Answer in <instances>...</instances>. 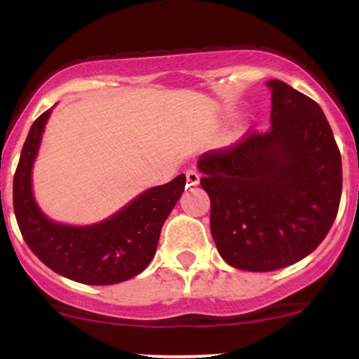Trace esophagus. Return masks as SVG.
<instances>
[{"mask_svg":"<svg viewBox=\"0 0 359 359\" xmlns=\"http://www.w3.org/2000/svg\"><path fill=\"white\" fill-rule=\"evenodd\" d=\"M186 179L187 182H189V186H198L200 184V173L196 172V170H187L186 172Z\"/></svg>","mask_w":359,"mask_h":359,"instance_id":"obj_1","label":"esophagus"}]
</instances>
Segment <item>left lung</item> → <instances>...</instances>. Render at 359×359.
Masks as SVG:
<instances>
[{"label":"left lung","mask_w":359,"mask_h":359,"mask_svg":"<svg viewBox=\"0 0 359 359\" xmlns=\"http://www.w3.org/2000/svg\"><path fill=\"white\" fill-rule=\"evenodd\" d=\"M266 85L269 132L198 159L217 250L252 273L292 266L316 250L342 193V161L321 107L280 79Z\"/></svg>","instance_id":"8db88e82"}]
</instances>
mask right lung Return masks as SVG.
<instances>
[{
  "label": "right lung",
  "instance_id": "add662e5",
  "mask_svg": "<svg viewBox=\"0 0 359 359\" xmlns=\"http://www.w3.org/2000/svg\"><path fill=\"white\" fill-rule=\"evenodd\" d=\"M50 114L52 109L32 123L13 177V210L25 243L45 266L78 283L114 285L137 276L156 253L161 227L182 196L186 175L146 189L100 222H55L39 208L32 191V168Z\"/></svg>",
  "mask_w": 359,
  "mask_h": 359
}]
</instances>
